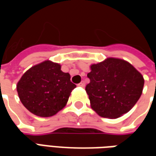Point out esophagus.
I'll return each mask as SVG.
<instances>
[{"label":"esophagus","mask_w":156,"mask_h":156,"mask_svg":"<svg viewBox=\"0 0 156 156\" xmlns=\"http://www.w3.org/2000/svg\"><path fill=\"white\" fill-rule=\"evenodd\" d=\"M78 87H82V88H83L85 86V83H84V82H81L80 83H78Z\"/></svg>","instance_id":"34e87169"}]
</instances>
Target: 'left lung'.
Instances as JSON below:
<instances>
[{
	"mask_svg": "<svg viewBox=\"0 0 156 156\" xmlns=\"http://www.w3.org/2000/svg\"><path fill=\"white\" fill-rule=\"evenodd\" d=\"M90 83L85 90L91 108L99 116L116 119L126 114L140 98L143 76L132 65L119 58H108L90 66Z\"/></svg>",
	"mask_w": 156,
	"mask_h": 156,
	"instance_id": "1",
	"label": "left lung"
}]
</instances>
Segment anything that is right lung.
<instances>
[{
  "instance_id": "add662e5",
  "label": "right lung",
  "mask_w": 156,
  "mask_h": 156,
  "mask_svg": "<svg viewBox=\"0 0 156 156\" xmlns=\"http://www.w3.org/2000/svg\"><path fill=\"white\" fill-rule=\"evenodd\" d=\"M75 88L70 74L62 71L60 64L48 60L28 69L16 85L22 105L40 117H51L64 108Z\"/></svg>"
}]
</instances>
